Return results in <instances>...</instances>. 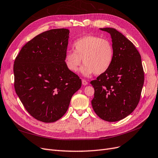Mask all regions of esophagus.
<instances>
[{
    "mask_svg": "<svg viewBox=\"0 0 158 158\" xmlns=\"http://www.w3.org/2000/svg\"><path fill=\"white\" fill-rule=\"evenodd\" d=\"M82 84L83 85H88V82L85 79H82Z\"/></svg>",
    "mask_w": 158,
    "mask_h": 158,
    "instance_id": "obj_1",
    "label": "esophagus"
}]
</instances>
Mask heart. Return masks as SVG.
I'll use <instances>...</instances> for the list:
<instances>
[{
  "instance_id": "b5f03b06",
  "label": "heart",
  "mask_w": 158,
  "mask_h": 158,
  "mask_svg": "<svg viewBox=\"0 0 158 158\" xmlns=\"http://www.w3.org/2000/svg\"><path fill=\"white\" fill-rule=\"evenodd\" d=\"M74 51L68 50L64 57L67 68L77 73L82 60L84 65L81 73L88 77L94 73L103 74L109 69L114 58L113 44L110 40L95 35H85L77 39L73 44Z\"/></svg>"
}]
</instances>
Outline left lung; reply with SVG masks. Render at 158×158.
Segmentation results:
<instances>
[{
    "mask_svg": "<svg viewBox=\"0 0 158 158\" xmlns=\"http://www.w3.org/2000/svg\"><path fill=\"white\" fill-rule=\"evenodd\" d=\"M110 34L114 58L109 69L90 82L94 89L91 101L97 115L106 121L121 120L138 105L144 74L141 56L135 45L114 28H100Z\"/></svg>",
    "mask_w": 158,
    "mask_h": 158,
    "instance_id": "8db88e82",
    "label": "left lung"
}]
</instances>
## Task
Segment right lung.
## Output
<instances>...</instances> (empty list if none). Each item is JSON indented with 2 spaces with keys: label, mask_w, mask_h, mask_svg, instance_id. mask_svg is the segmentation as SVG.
Returning a JSON list of instances; mask_svg holds the SVG:
<instances>
[{
  "label": "right lung",
  "mask_w": 158,
  "mask_h": 158,
  "mask_svg": "<svg viewBox=\"0 0 158 158\" xmlns=\"http://www.w3.org/2000/svg\"><path fill=\"white\" fill-rule=\"evenodd\" d=\"M69 31L54 29L25 44L14 61V88L25 108L35 119L56 121L65 114L81 80L64 62Z\"/></svg>",
  "instance_id": "add662e5"
}]
</instances>
